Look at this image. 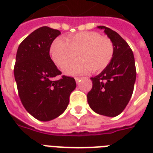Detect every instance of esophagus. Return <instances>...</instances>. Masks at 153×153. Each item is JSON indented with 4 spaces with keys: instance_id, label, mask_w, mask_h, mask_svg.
<instances>
[{
    "instance_id": "esophagus-1",
    "label": "esophagus",
    "mask_w": 153,
    "mask_h": 153,
    "mask_svg": "<svg viewBox=\"0 0 153 153\" xmlns=\"http://www.w3.org/2000/svg\"><path fill=\"white\" fill-rule=\"evenodd\" d=\"M74 79H75V81H76V82L78 83L79 81H80V79H81V78H79V77H75L74 78Z\"/></svg>"
}]
</instances>
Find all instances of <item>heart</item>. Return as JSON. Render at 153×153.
I'll use <instances>...</instances> for the list:
<instances>
[{"label":"heart","mask_w":153,"mask_h":153,"mask_svg":"<svg viewBox=\"0 0 153 153\" xmlns=\"http://www.w3.org/2000/svg\"><path fill=\"white\" fill-rule=\"evenodd\" d=\"M50 53L52 60L60 68H64L78 54L79 59L63 70L68 75L82 74L92 70L98 73L106 68L114 55V43L108 36L97 32H81L56 39L51 44Z\"/></svg>","instance_id":"heart-1"}]
</instances>
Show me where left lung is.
<instances>
[{"label":"left lung","instance_id":"8db88e82","mask_svg":"<svg viewBox=\"0 0 153 153\" xmlns=\"http://www.w3.org/2000/svg\"><path fill=\"white\" fill-rule=\"evenodd\" d=\"M98 27L113 41L114 55L109 66L91 79L93 86L87 94V102L97 114L116 117L126 109L133 94L137 76L134 55L117 32L105 26Z\"/></svg>","mask_w":153,"mask_h":153}]
</instances>
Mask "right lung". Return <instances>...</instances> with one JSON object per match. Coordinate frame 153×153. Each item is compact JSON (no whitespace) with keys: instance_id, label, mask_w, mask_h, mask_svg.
Masks as SVG:
<instances>
[{"instance_id":"obj_1","label":"right lung","mask_w":153,"mask_h":153,"mask_svg":"<svg viewBox=\"0 0 153 153\" xmlns=\"http://www.w3.org/2000/svg\"><path fill=\"white\" fill-rule=\"evenodd\" d=\"M61 34L59 30L44 26L35 30L18 48L14 76L18 94L25 109L42 121L62 114L69 104L70 94L76 87L74 78L62 72L50 57V48Z\"/></svg>"}]
</instances>
